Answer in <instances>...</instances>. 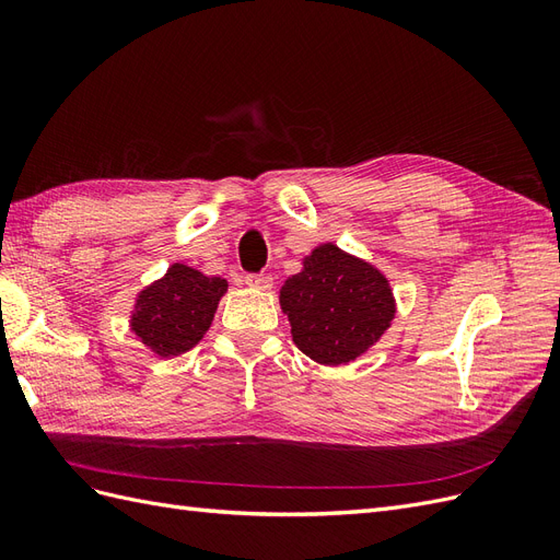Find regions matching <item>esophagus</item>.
<instances>
[{"instance_id": "1", "label": "esophagus", "mask_w": 560, "mask_h": 560, "mask_svg": "<svg viewBox=\"0 0 560 560\" xmlns=\"http://www.w3.org/2000/svg\"><path fill=\"white\" fill-rule=\"evenodd\" d=\"M245 282L252 287V290H270V287H273V278L268 273H252L245 278Z\"/></svg>"}]
</instances>
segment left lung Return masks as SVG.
Returning a JSON list of instances; mask_svg holds the SVG:
<instances>
[{"label":"left lung","instance_id":"left-lung-1","mask_svg":"<svg viewBox=\"0 0 560 560\" xmlns=\"http://www.w3.org/2000/svg\"><path fill=\"white\" fill-rule=\"evenodd\" d=\"M280 308L296 348L325 366L358 360L395 319V296L376 266L325 243L287 278Z\"/></svg>","mask_w":560,"mask_h":560}]
</instances>
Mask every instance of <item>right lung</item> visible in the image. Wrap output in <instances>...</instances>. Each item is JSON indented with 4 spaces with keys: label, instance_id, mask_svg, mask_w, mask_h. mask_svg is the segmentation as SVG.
Masks as SVG:
<instances>
[{
    "label": "right lung",
    "instance_id": "right-lung-1",
    "mask_svg": "<svg viewBox=\"0 0 560 560\" xmlns=\"http://www.w3.org/2000/svg\"><path fill=\"white\" fill-rule=\"evenodd\" d=\"M226 290L224 278L173 264L161 280L147 284L135 299L130 329L159 358H177L206 336Z\"/></svg>",
    "mask_w": 560,
    "mask_h": 560
}]
</instances>
